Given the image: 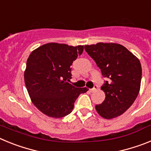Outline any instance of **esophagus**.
I'll return each instance as SVG.
<instances>
[{"label":"esophagus","instance_id":"esophagus-1","mask_svg":"<svg viewBox=\"0 0 151 151\" xmlns=\"http://www.w3.org/2000/svg\"><path fill=\"white\" fill-rule=\"evenodd\" d=\"M98 88H99V86H98V85H94V88H91V89H90V91H91V92L97 90V89Z\"/></svg>","mask_w":151,"mask_h":151}]
</instances>
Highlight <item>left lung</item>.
<instances>
[{"label":"left lung","instance_id":"1","mask_svg":"<svg viewBox=\"0 0 151 151\" xmlns=\"http://www.w3.org/2000/svg\"><path fill=\"white\" fill-rule=\"evenodd\" d=\"M88 54L101 69L105 81L101 89L106 97L96 110L107 119L122 115L130 107L140 91L141 63L127 48L115 43L85 45Z\"/></svg>","mask_w":151,"mask_h":151}]
</instances>
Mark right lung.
<instances>
[{
    "mask_svg": "<svg viewBox=\"0 0 151 151\" xmlns=\"http://www.w3.org/2000/svg\"><path fill=\"white\" fill-rule=\"evenodd\" d=\"M82 45L48 43L33 50L26 63L24 78L35 106L45 115L61 118L71 113L86 88L69 84L72 64L83 52Z\"/></svg>",
    "mask_w": 151,
    "mask_h": 151,
    "instance_id": "right-lung-1",
    "label": "right lung"
}]
</instances>
